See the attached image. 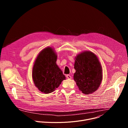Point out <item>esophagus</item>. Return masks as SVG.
I'll return each mask as SVG.
<instances>
[{"label": "esophagus", "instance_id": "1", "mask_svg": "<svg viewBox=\"0 0 128 128\" xmlns=\"http://www.w3.org/2000/svg\"><path fill=\"white\" fill-rule=\"evenodd\" d=\"M66 78H67L68 79H71V76L70 75H69V74L66 75Z\"/></svg>", "mask_w": 128, "mask_h": 128}]
</instances>
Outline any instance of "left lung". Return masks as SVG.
I'll use <instances>...</instances> for the list:
<instances>
[{"label":"left lung","instance_id":"1","mask_svg":"<svg viewBox=\"0 0 128 128\" xmlns=\"http://www.w3.org/2000/svg\"><path fill=\"white\" fill-rule=\"evenodd\" d=\"M76 59L74 80L84 94L93 93L98 89L102 79V67L98 58L92 52H84Z\"/></svg>","mask_w":128,"mask_h":128}]
</instances>
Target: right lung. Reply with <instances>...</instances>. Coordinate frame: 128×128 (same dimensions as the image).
Wrapping results in <instances>:
<instances>
[{"label": "right lung", "mask_w": 128, "mask_h": 128, "mask_svg": "<svg viewBox=\"0 0 128 128\" xmlns=\"http://www.w3.org/2000/svg\"><path fill=\"white\" fill-rule=\"evenodd\" d=\"M57 58L51 48H46L38 54L33 67L34 83L45 94L54 92L66 78L56 64Z\"/></svg>", "instance_id": "add662e5"}]
</instances>
